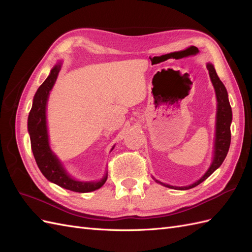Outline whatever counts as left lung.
<instances>
[{
  "instance_id": "8db88e82",
  "label": "left lung",
  "mask_w": 252,
  "mask_h": 252,
  "mask_svg": "<svg viewBox=\"0 0 252 252\" xmlns=\"http://www.w3.org/2000/svg\"><path fill=\"white\" fill-rule=\"evenodd\" d=\"M207 69L209 71V77L212 82V85L215 87L216 90V95H217V101H218V109H217V123H216V138H215V152H213V161L208 168V170L205 172L203 177L199 180L194 182L193 184L189 186H171L168 184H164V183L156 180L157 183L159 184L172 188V189H178V190H187L190 188H193L201 184L206 179L215 172L219 167L222 165L224 159L228 154V150H229L230 146V141H231V132H230V124L232 122V111L229 104V100H228V94L227 90L218 77L216 72L215 67L212 64H207Z\"/></svg>"
}]
</instances>
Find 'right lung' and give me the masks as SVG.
I'll return each mask as SVG.
<instances>
[{
	"mask_svg": "<svg viewBox=\"0 0 252 252\" xmlns=\"http://www.w3.org/2000/svg\"><path fill=\"white\" fill-rule=\"evenodd\" d=\"M61 66H62V63L60 62L53 67L48 78L36 90L33 97L32 107L29 112L28 132L30 135L33 157L37 167L48 181L74 192L94 191L105 184L108 173L106 172L104 177L97 182H82L75 180L64 169L62 163L51 151L49 146L46 123V105L50 90L55 85L58 74L61 70Z\"/></svg>",
	"mask_w": 252,
	"mask_h": 252,
	"instance_id": "add662e5",
	"label": "right lung"
}]
</instances>
